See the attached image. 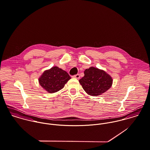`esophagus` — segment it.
Listing matches in <instances>:
<instances>
[{"label":"esophagus","mask_w":150,"mask_h":150,"mask_svg":"<svg viewBox=\"0 0 150 150\" xmlns=\"http://www.w3.org/2000/svg\"><path fill=\"white\" fill-rule=\"evenodd\" d=\"M73 77H74V78H76V79H79L80 78V75H79V74H76V75H74Z\"/></svg>","instance_id":"34e87169"}]
</instances>
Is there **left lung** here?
<instances>
[{"mask_svg": "<svg viewBox=\"0 0 150 150\" xmlns=\"http://www.w3.org/2000/svg\"><path fill=\"white\" fill-rule=\"evenodd\" d=\"M84 74V76L79 82L83 90L89 96H100L112 87V78L102 69L91 67L86 69Z\"/></svg>", "mask_w": 150, "mask_h": 150, "instance_id": "obj_1", "label": "left lung"}]
</instances>
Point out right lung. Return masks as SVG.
Wrapping results in <instances>:
<instances>
[{
	"label": "right lung",
	"mask_w": 150,
	"mask_h": 150,
	"mask_svg": "<svg viewBox=\"0 0 150 150\" xmlns=\"http://www.w3.org/2000/svg\"><path fill=\"white\" fill-rule=\"evenodd\" d=\"M71 78L66 71L57 66L45 70L38 78L40 86L49 93L62 90Z\"/></svg>",
	"instance_id": "add662e5"
}]
</instances>
